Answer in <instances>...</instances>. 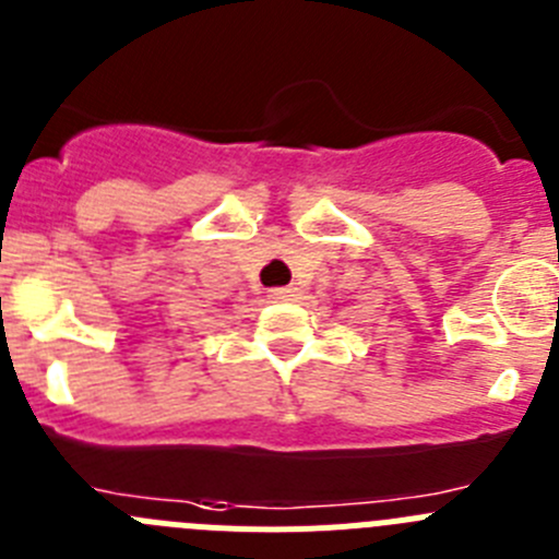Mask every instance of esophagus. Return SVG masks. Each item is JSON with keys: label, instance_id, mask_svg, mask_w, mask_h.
<instances>
[{"label": "esophagus", "instance_id": "obj_1", "mask_svg": "<svg viewBox=\"0 0 559 559\" xmlns=\"http://www.w3.org/2000/svg\"><path fill=\"white\" fill-rule=\"evenodd\" d=\"M295 286H275V289H270V298L273 300H281V304H284V300H292L295 298Z\"/></svg>", "mask_w": 559, "mask_h": 559}]
</instances>
